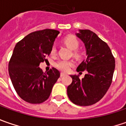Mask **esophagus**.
<instances>
[{"instance_id": "34e87169", "label": "esophagus", "mask_w": 126, "mask_h": 126, "mask_svg": "<svg viewBox=\"0 0 126 126\" xmlns=\"http://www.w3.org/2000/svg\"><path fill=\"white\" fill-rule=\"evenodd\" d=\"M65 75H66V74H64V73H61L60 74L61 77H62V76H64Z\"/></svg>"}]
</instances>
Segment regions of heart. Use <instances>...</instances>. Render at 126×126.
Returning <instances> with one entry per match:
<instances>
[{"label": "heart", "instance_id": "obj_1", "mask_svg": "<svg viewBox=\"0 0 126 126\" xmlns=\"http://www.w3.org/2000/svg\"><path fill=\"white\" fill-rule=\"evenodd\" d=\"M64 43L66 44V46H67L70 49L73 50L74 51V54L76 56L79 57L80 55V52L79 51L78 47H79L80 45V42L79 40L78 39V38L74 36V35H69L66 37L64 39ZM56 52H57V48L55 46H52L51 48L50 54L52 55H55ZM74 65V62L71 60H60L57 61L55 63V66L60 69L62 71H67L70 69L71 67H72Z\"/></svg>", "mask_w": 126, "mask_h": 126}]
</instances>
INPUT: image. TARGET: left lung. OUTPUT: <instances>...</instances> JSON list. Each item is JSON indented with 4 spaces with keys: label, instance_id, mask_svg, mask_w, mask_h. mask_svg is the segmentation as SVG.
<instances>
[{
    "label": "left lung",
    "instance_id": "1",
    "mask_svg": "<svg viewBox=\"0 0 126 126\" xmlns=\"http://www.w3.org/2000/svg\"><path fill=\"white\" fill-rule=\"evenodd\" d=\"M76 36L84 43L87 59L76 71H87L83 79L71 75L72 83L67 87V94L74 104L90 106L102 99L112 82L115 59L108 45L94 32L88 29L79 30Z\"/></svg>",
    "mask_w": 126,
    "mask_h": 126
}]
</instances>
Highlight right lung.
<instances>
[{"label":"right lung","instance_id":"right-lung-1","mask_svg":"<svg viewBox=\"0 0 126 126\" xmlns=\"http://www.w3.org/2000/svg\"><path fill=\"white\" fill-rule=\"evenodd\" d=\"M57 30L32 32L16 44L8 64L10 77L18 95L31 104H41L49 98L54 84L60 76L55 68L43 72L38 66L50 54Z\"/></svg>","mask_w":126,"mask_h":126}]
</instances>
